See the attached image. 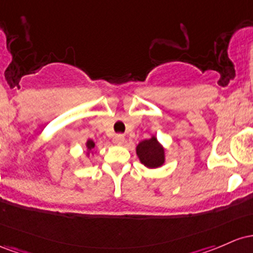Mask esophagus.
Listing matches in <instances>:
<instances>
[{
  "mask_svg": "<svg viewBox=\"0 0 253 253\" xmlns=\"http://www.w3.org/2000/svg\"><path fill=\"white\" fill-rule=\"evenodd\" d=\"M113 143L115 144H118V146H121V144L124 143V141H126V138H124L123 135H116L115 137H113Z\"/></svg>",
  "mask_w": 253,
  "mask_h": 253,
  "instance_id": "34e87169",
  "label": "esophagus"
}]
</instances>
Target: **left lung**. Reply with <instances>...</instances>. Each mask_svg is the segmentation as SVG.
Returning <instances> with one entry per match:
<instances>
[{
  "label": "left lung",
  "mask_w": 253,
  "mask_h": 253,
  "mask_svg": "<svg viewBox=\"0 0 253 253\" xmlns=\"http://www.w3.org/2000/svg\"><path fill=\"white\" fill-rule=\"evenodd\" d=\"M136 154H137L140 163L147 169H159L165 164V147L158 141L155 135L147 140L141 141L136 146Z\"/></svg>",
  "instance_id": "left-lung-1"
}]
</instances>
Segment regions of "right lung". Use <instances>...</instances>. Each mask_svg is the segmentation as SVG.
<instances>
[{
  "label": "right lung",
  "instance_id": "right-lung-1",
  "mask_svg": "<svg viewBox=\"0 0 253 253\" xmlns=\"http://www.w3.org/2000/svg\"><path fill=\"white\" fill-rule=\"evenodd\" d=\"M86 153H84V154H86V157H90V155H93L95 153V143H94V141L93 140H87L86 141Z\"/></svg>",
  "mask_w": 253,
  "mask_h": 253
}]
</instances>
